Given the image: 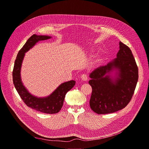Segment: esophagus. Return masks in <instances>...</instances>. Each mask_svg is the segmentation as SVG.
<instances>
[{
	"label": "esophagus",
	"mask_w": 149,
	"mask_h": 149,
	"mask_svg": "<svg viewBox=\"0 0 149 149\" xmlns=\"http://www.w3.org/2000/svg\"><path fill=\"white\" fill-rule=\"evenodd\" d=\"M81 80H82L83 81H87V80H88V75H87V74H83V75H81Z\"/></svg>",
	"instance_id": "esophagus-1"
}]
</instances>
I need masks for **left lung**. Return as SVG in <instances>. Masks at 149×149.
I'll return each instance as SVG.
<instances>
[{
  "label": "left lung",
  "instance_id": "8db88e82",
  "mask_svg": "<svg viewBox=\"0 0 149 149\" xmlns=\"http://www.w3.org/2000/svg\"><path fill=\"white\" fill-rule=\"evenodd\" d=\"M117 58L92 72L88 83L92 86V110L97 114H109L124 108L131 100L138 79V69L131 49L119 42ZM116 72L115 79L109 75Z\"/></svg>",
  "mask_w": 149,
  "mask_h": 149
}]
</instances>
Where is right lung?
I'll use <instances>...</instances> for the list:
<instances>
[{
  "mask_svg": "<svg viewBox=\"0 0 149 149\" xmlns=\"http://www.w3.org/2000/svg\"><path fill=\"white\" fill-rule=\"evenodd\" d=\"M51 36L33 35L18 52L13 71V83L16 90L26 105L33 110L47 114H55L60 111L63 106L66 93L75 84L74 80L63 83L59 86L49 96L38 97L30 93L22 83L20 71L25 53L32 48L36 42L51 38Z\"/></svg>",
  "mask_w": 149,
  "mask_h": 149,
  "instance_id": "add662e5",
  "label": "right lung"
}]
</instances>
